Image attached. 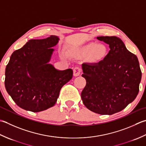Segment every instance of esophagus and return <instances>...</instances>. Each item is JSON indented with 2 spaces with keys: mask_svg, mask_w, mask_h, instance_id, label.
<instances>
[{
  "mask_svg": "<svg viewBox=\"0 0 146 146\" xmlns=\"http://www.w3.org/2000/svg\"><path fill=\"white\" fill-rule=\"evenodd\" d=\"M81 68L78 66H76L73 69V75L75 76H78L80 75Z\"/></svg>",
  "mask_w": 146,
  "mask_h": 146,
  "instance_id": "esophagus-1",
  "label": "esophagus"
}]
</instances>
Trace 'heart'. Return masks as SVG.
<instances>
[{"mask_svg": "<svg viewBox=\"0 0 146 146\" xmlns=\"http://www.w3.org/2000/svg\"><path fill=\"white\" fill-rule=\"evenodd\" d=\"M107 47L103 44H97L90 43L80 50V54L82 56H87L91 62L99 61L104 59L107 55Z\"/></svg>", "mask_w": 146, "mask_h": 146, "instance_id": "heart-1", "label": "heart"}]
</instances>
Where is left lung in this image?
<instances>
[{"label":"left lung","mask_w":146,"mask_h":146,"mask_svg":"<svg viewBox=\"0 0 146 146\" xmlns=\"http://www.w3.org/2000/svg\"><path fill=\"white\" fill-rule=\"evenodd\" d=\"M109 45L105 58L96 63H83L82 75L86 86L81 98L87 109L100 115L119 112L134 101L139 93L142 72L137 57L115 36H98Z\"/></svg>","instance_id":"1"}]
</instances>
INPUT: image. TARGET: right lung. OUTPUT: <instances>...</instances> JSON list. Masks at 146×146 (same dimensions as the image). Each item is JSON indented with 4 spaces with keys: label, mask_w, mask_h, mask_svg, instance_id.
<instances>
[{
    "label": "right lung",
    "mask_w": 146,
    "mask_h": 146,
    "mask_svg": "<svg viewBox=\"0 0 146 146\" xmlns=\"http://www.w3.org/2000/svg\"><path fill=\"white\" fill-rule=\"evenodd\" d=\"M59 36L30 40L11 55L5 72V87L22 109L40 112L56 104L62 87L72 78L73 70H58L50 64Z\"/></svg>",
    "instance_id": "add662e5"
}]
</instances>
